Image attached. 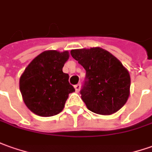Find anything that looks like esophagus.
I'll return each instance as SVG.
<instances>
[{
	"label": "esophagus",
	"instance_id": "obj_1",
	"mask_svg": "<svg viewBox=\"0 0 152 152\" xmlns=\"http://www.w3.org/2000/svg\"><path fill=\"white\" fill-rule=\"evenodd\" d=\"M74 88H75V91L78 93L79 91H80V88H81V85H80V83H78V84H76L75 86H74Z\"/></svg>",
	"mask_w": 152,
	"mask_h": 152
}]
</instances>
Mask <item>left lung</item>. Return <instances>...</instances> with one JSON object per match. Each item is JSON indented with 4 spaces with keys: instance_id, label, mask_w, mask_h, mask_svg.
Wrapping results in <instances>:
<instances>
[{
    "instance_id": "left-lung-1",
    "label": "left lung",
    "mask_w": 152,
    "mask_h": 152,
    "mask_svg": "<svg viewBox=\"0 0 152 152\" xmlns=\"http://www.w3.org/2000/svg\"><path fill=\"white\" fill-rule=\"evenodd\" d=\"M86 70L80 91L88 109L101 115H111L121 109L130 95L128 71L114 55L99 47L70 51Z\"/></svg>"
}]
</instances>
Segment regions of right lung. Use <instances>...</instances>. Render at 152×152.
<instances>
[{"label":"right lung","mask_w":152,"mask_h":152,"mask_svg":"<svg viewBox=\"0 0 152 152\" xmlns=\"http://www.w3.org/2000/svg\"><path fill=\"white\" fill-rule=\"evenodd\" d=\"M69 51L46 50L30 63L20 78V90L26 107L40 117H52L64 107L69 94L75 91L63 67Z\"/></svg>","instance_id":"obj_1"}]
</instances>
